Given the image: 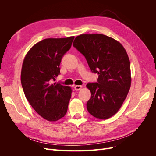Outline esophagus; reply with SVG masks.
<instances>
[{
	"mask_svg": "<svg viewBox=\"0 0 156 156\" xmlns=\"http://www.w3.org/2000/svg\"><path fill=\"white\" fill-rule=\"evenodd\" d=\"M81 88H82L81 85H75L74 87V88H75V90L76 91H78V90H81Z\"/></svg>",
	"mask_w": 156,
	"mask_h": 156,
	"instance_id": "obj_1",
	"label": "esophagus"
}]
</instances>
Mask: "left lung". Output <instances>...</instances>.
<instances>
[{"label": "left lung", "instance_id": "left-lung-1", "mask_svg": "<svg viewBox=\"0 0 156 156\" xmlns=\"http://www.w3.org/2000/svg\"><path fill=\"white\" fill-rule=\"evenodd\" d=\"M73 46L85 57L97 83H88L91 98L88 112L99 119H107L123 104L131 87L130 62L124 47L112 37L100 34L77 36Z\"/></svg>", "mask_w": 156, "mask_h": 156}]
</instances>
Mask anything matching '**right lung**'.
<instances>
[{"label": "right lung", "mask_w": 156, "mask_h": 156, "mask_svg": "<svg viewBox=\"0 0 156 156\" xmlns=\"http://www.w3.org/2000/svg\"><path fill=\"white\" fill-rule=\"evenodd\" d=\"M74 36L48 38L35 44L23 61L21 82L26 98L45 120L55 122L66 114L72 89L53 83L60 73V64Z\"/></svg>", "instance_id": "add662e5"}]
</instances>
